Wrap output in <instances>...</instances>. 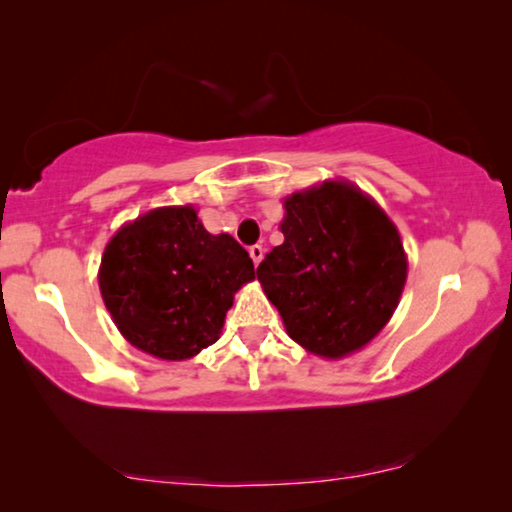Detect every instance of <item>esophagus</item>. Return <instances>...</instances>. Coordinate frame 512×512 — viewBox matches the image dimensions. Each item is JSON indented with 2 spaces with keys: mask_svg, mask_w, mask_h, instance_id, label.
<instances>
[{
  "mask_svg": "<svg viewBox=\"0 0 512 512\" xmlns=\"http://www.w3.org/2000/svg\"><path fill=\"white\" fill-rule=\"evenodd\" d=\"M248 253H250V259H253L255 266L264 259V248L262 246H250Z\"/></svg>",
  "mask_w": 512,
  "mask_h": 512,
  "instance_id": "obj_1",
  "label": "esophagus"
}]
</instances>
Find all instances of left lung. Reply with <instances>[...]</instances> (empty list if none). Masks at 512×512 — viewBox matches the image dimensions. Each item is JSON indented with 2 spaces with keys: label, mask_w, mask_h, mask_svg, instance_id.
Here are the masks:
<instances>
[{
  "label": "left lung",
  "mask_w": 512,
  "mask_h": 512,
  "mask_svg": "<svg viewBox=\"0 0 512 512\" xmlns=\"http://www.w3.org/2000/svg\"><path fill=\"white\" fill-rule=\"evenodd\" d=\"M280 230L285 243L257 280L287 335L328 360L360 351L392 319L408 275L396 225L355 184L328 180L291 193Z\"/></svg>",
  "instance_id": "left-lung-1"
}]
</instances>
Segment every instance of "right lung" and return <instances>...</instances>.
Segmentation results:
<instances>
[{
  "label": "right lung",
  "mask_w": 512,
  "mask_h": 512,
  "mask_svg": "<svg viewBox=\"0 0 512 512\" xmlns=\"http://www.w3.org/2000/svg\"><path fill=\"white\" fill-rule=\"evenodd\" d=\"M97 280L129 344L161 360H189L221 335L255 266L230 234H209L191 205L159 207L113 234Z\"/></svg>",
  "instance_id": "1"
}]
</instances>
